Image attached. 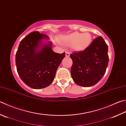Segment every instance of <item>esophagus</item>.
<instances>
[{
  "label": "esophagus",
  "instance_id": "34e87169",
  "mask_svg": "<svg viewBox=\"0 0 126 126\" xmlns=\"http://www.w3.org/2000/svg\"><path fill=\"white\" fill-rule=\"evenodd\" d=\"M70 54L69 52L66 51V53H65V56H66V57H67V58H68V57L70 56Z\"/></svg>",
  "mask_w": 126,
  "mask_h": 126
}]
</instances>
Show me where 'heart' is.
Wrapping results in <instances>:
<instances>
[{"instance_id":"b5f03b06","label":"heart","mask_w":126,"mask_h":126,"mask_svg":"<svg viewBox=\"0 0 126 126\" xmlns=\"http://www.w3.org/2000/svg\"><path fill=\"white\" fill-rule=\"evenodd\" d=\"M61 40L64 44L72 45V48L75 51H82L90 46L92 38L88 32L83 33L73 32L63 37Z\"/></svg>"}]
</instances>
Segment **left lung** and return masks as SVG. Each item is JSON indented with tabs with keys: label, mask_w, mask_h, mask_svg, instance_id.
I'll use <instances>...</instances> for the list:
<instances>
[{
	"label": "left lung",
	"mask_w": 126,
	"mask_h": 126,
	"mask_svg": "<svg viewBox=\"0 0 126 126\" xmlns=\"http://www.w3.org/2000/svg\"><path fill=\"white\" fill-rule=\"evenodd\" d=\"M108 51L105 41L99 37L84 51L71 54V74L75 83L85 87L96 84L105 73L109 63Z\"/></svg>",
	"instance_id": "obj_1"
}]
</instances>
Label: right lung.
<instances>
[{"label":"right lung","instance_id":"add662e5","mask_svg":"<svg viewBox=\"0 0 126 126\" xmlns=\"http://www.w3.org/2000/svg\"><path fill=\"white\" fill-rule=\"evenodd\" d=\"M49 38L39 32H32L19 44L15 62L17 73L25 83L32 88L47 87L53 82L56 70L65 53H55ZM46 40L47 43L44 44Z\"/></svg>","mask_w":126,"mask_h":126}]
</instances>
